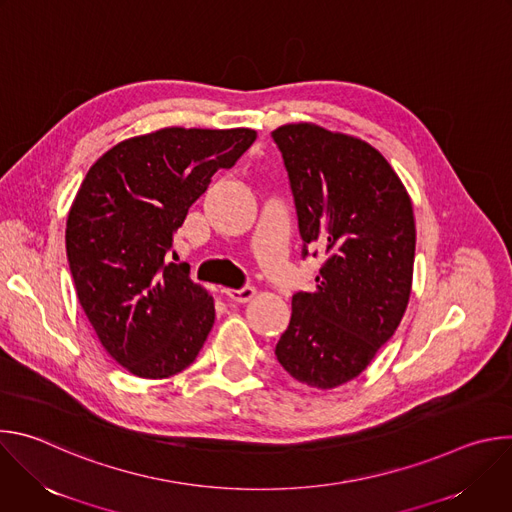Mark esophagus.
I'll return each instance as SVG.
<instances>
[{
  "label": "esophagus",
  "instance_id": "1",
  "mask_svg": "<svg viewBox=\"0 0 512 512\" xmlns=\"http://www.w3.org/2000/svg\"><path fill=\"white\" fill-rule=\"evenodd\" d=\"M223 294H225L229 300H233V302L245 304V302H249V300L255 298L257 291H255V287L245 285V287H241V289H223Z\"/></svg>",
  "mask_w": 512,
  "mask_h": 512
}]
</instances>
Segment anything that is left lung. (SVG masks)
<instances>
[{
  "instance_id": "8db88e82",
  "label": "left lung",
  "mask_w": 512,
  "mask_h": 512,
  "mask_svg": "<svg viewBox=\"0 0 512 512\" xmlns=\"http://www.w3.org/2000/svg\"><path fill=\"white\" fill-rule=\"evenodd\" d=\"M271 137L294 194L302 255L308 247L326 255L316 289L291 298L275 356L296 381L334 389L369 367L405 314L415 259L413 204L367 141L314 123H287Z\"/></svg>"
}]
</instances>
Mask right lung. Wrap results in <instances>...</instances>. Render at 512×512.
Wrapping results in <instances>:
<instances>
[{"label":"right lung","mask_w":512,"mask_h":512,"mask_svg":"<svg viewBox=\"0 0 512 512\" xmlns=\"http://www.w3.org/2000/svg\"><path fill=\"white\" fill-rule=\"evenodd\" d=\"M255 139L247 127H164L113 145L87 172L66 218V257L103 348L131 375L168 379L198 356L214 300L168 253L212 174Z\"/></svg>","instance_id":"obj_1"}]
</instances>
